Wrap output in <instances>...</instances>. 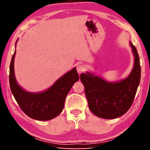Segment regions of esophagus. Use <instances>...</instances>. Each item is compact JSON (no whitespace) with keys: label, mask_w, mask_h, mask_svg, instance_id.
<instances>
[{"label":"esophagus","mask_w":150,"mask_h":150,"mask_svg":"<svg viewBox=\"0 0 150 150\" xmlns=\"http://www.w3.org/2000/svg\"><path fill=\"white\" fill-rule=\"evenodd\" d=\"M85 66L84 65H79L77 66V72L79 74H81V73H84L85 71Z\"/></svg>","instance_id":"34e87169"}]
</instances>
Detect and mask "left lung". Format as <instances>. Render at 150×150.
<instances>
[{"label": "left lung", "instance_id": "left-lung-1", "mask_svg": "<svg viewBox=\"0 0 150 150\" xmlns=\"http://www.w3.org/2000/svg\"><path fill=\"white\" fill-rule=\"evenodd\" d=\"M134 55V65L130 75L117 83H108L89 73H81L88 108L98 117L116 118L124 115L132 105L141 77L139 57L130 42Z\"/></svg>", "mask_w": 150, "mask_h": 150}]
</instances>
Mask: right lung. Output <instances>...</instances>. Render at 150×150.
I'll use <instances>...</instances> for the list:
<instances>
[{
  "mask_svg": "<svg viewBox=\"0 0 150 150\" xmlns=\"http://www.w3.org/2000/svg\"><path fill=\"white\" fill-rule=\"evenodd\" d=\"M15 53L12 55L10 65L9 83L11 92L18 105L27 116L35 120L44 121L56 117L63 110L65 98L71 88L79 79L76 68L59 79L54 85L44 92L28 93L17 84L15 79Z\"/></svg>",
  "mask_w": 150,
  "mask_h": 150,
  "instance_id": "add662e5",
  "label": "right lung"
}]
</instances>
